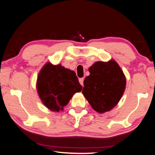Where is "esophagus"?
Returning <instances> with one entry per match:
<instances>
[{
	"instance_id": "34e87169",
	"label": "esophagus",
	"mask_w": 155,
	"mask_h": 155,
	"mask_svg": "<svg viewBox=\"0 0 155 155\" xmlns=\"http://www.w3.org/2000/svg\"><path fill=\"white\" fill-rule=\"evenodd\" d=\"M79 82L80 83V84L82 85V86L84 85V78H80V79H79Z\"/></svg>"
}]
</instances>
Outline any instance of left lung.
I'll use <instances>...</instances> for the list:
<instances>
[{"label": "left lung", "instance_id": "obj_1", "mask_svg": "<svg viewBox=\"0 0 155 155\" xmlns=\"http://www.w3.org/2000/svg\"><path fill=\"white\" fill-rule=\"evenodd\" d=\"M82 93L95 111L103 113L117 105L126 88V78L115 61L97 62L89 68Z\"/></svg>", "mask_w": 155, "mask_h": 155}]
</instances>
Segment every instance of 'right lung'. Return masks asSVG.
<instances>
[{
	"instance_id": "1",
	"label": "right lung",
	"mask_w": 155,
	"mask_h": 155,
	"mask_svg": "<svg viewBox=\"0 0 155 155\" xmlns=\"http://www.w3.org/2000/svg\"><path fill=\"white\" fill-rule=\"evenodd\" d=\"M75 73L60 64H45L38 77L37 90L40 99L53 111L63 110L75 93L82 91Z\"/></svg>"
}]
</instances>
